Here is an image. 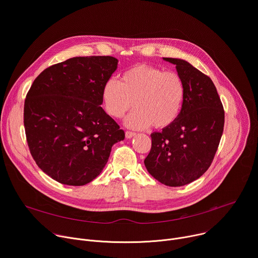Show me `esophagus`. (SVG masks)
I'll return each mask as SVG.
<instances>
[{
	"mask_svg": "<svg viewBox=\"0 0 258 258\" xmlns=\"http://www.w3.org/2000/svg\"><path fill=\"white\" fill-rule=\"evenodd\" d=\"M136 136V133H134V132H130V131H126L125 132V137H126V139H131V138H133V137H135Z\"/></svg>",
	"mask_w": 258,
	"mask_h": 258,
	"instance_id": "34e87169",
	"label": "esophagus"
}]
</instances>
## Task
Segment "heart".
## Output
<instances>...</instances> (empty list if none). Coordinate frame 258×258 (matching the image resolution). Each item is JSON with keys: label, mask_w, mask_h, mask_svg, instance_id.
I'll use <instances>...</instances> for the list:
<instances>
[{"label": "heart", "mask_w": 258, "mask_h": 258, "mask_svg": "<svg viewBox=\"0 0 258 258\" xmlns=\"http://www.w3.org/2000/svg\"><path fill=\"white\" fill-rule=\"evenodd\" d=\"M186 96V86L178 73L150 64H136L126 69L119 83L110 80L102 91L107 113L121 118L130 110L125 124L142 130L170 126L178 117Z\"/></svg>", "instance_id": "b5f03b06"}]
</instances>
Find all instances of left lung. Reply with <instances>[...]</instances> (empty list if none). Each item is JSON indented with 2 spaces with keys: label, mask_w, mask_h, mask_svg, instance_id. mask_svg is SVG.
I'll return each instance as SVG.
<instances>
[{
  "label": "left lung",
  "mask_w": 258,
  "mask_h": 258,
  "mask_svg": "<svg viewBox=\"0 0 258 258\" xmlns=\"http://www.w3.org/2000/svg\"><path fill=\"white\" fill-rule=\"evenodd\" d=\"M175 65L186 86L176 120L151 135L152 147L144 160L149 173L169 187L199 178L211 165L225 125V110L211 79L189 62L163 58Z\"/></svg>",
  "instance_id": "obj_1"
}]
</instances>
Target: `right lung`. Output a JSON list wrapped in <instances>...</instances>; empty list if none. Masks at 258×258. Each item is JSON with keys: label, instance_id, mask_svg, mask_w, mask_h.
<instances>
[{"label": "right lung", "instance_id": "1", "mask_svg": "<svg viewBox=\"0 0 258 258\" xmlns=\"http://www.w3.org/2000/svg\"><path fill=\"white\" fill-rule=\"evenodd\" d=\"M111 56L70 58L46 68L24 101L30 154L53 179L84 186L106 165L124 132L100 106L104 85L117 68Z\"/></svg>", "mask_w": 258, "mask_h": 258}]
</instances>
